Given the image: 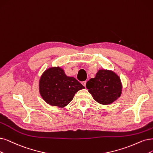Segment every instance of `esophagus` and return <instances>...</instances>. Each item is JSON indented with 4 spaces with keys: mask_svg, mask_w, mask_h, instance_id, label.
I'll return each mask as SVG.
<instances>
[{
    "mask_svg": "<svg viewBox=\"0 0 153 153\" xmlns=\"http://www.w3.org/2000/svg\"><path fill=\"white\" fill-rule=\"evenodd\" d=\"M86 82H87V81H83V82H82V84H83V86H86Z\"/></svg>",
    "mask_w": 153,
    "mask_h": 153,
    "instance_id": "34e87169",
    "label": "esophagus"
}]
</instances>
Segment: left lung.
Masks as SVG:
<instances>
[{"mask_svg":"<svg viewBox=\"0 0 153 153\" xmlns=\"http://www.w3.org/2000/svg\"><path fill=\"white\" fill-rule=\"evenodd\" d=\"M86 88L96 101L109 105L120 97L122 85L119 76L114 72L101 69L94 78L87 82Z\"/></svg>","mask_w":153,"mask_h":153,"instance_id":"1","label":"left lung"}]
</instances>
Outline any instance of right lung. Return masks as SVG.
I'll use <instances>...</instances> for the list:
<instances>
[{
	"label": "right lung",
	"instance_id": "add662e5",
	"mask_svg": "<svg viewBox=\"0 0 153 153\" xmlns=\"http://www.w3.org/2000/svg\"><path fill=\"white\" fill-rule=\"evenodd\" d=\"M84 88L74 77L67 76L59 67L48 68L39 81V91L48 104L64 108L72 100L79 90Z\"/></svg>",
	"mask_w": 153,
	"mask_h": 153
}]
</instances>
